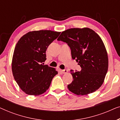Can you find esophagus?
<instances>
[{"mask_svg": "<svg viewBox=\"0 0 120 120\" xmlns=\"http://www.w3.org/2000/svg\"><path fill=\"white\" fill-rule=\"evenodd\" d=\"M60 71H61L62 73H63V74H66L68 73V70H67V69H64V70H61Z\"/></svg>", "mask_w": 120, "mask_h": 120, "instance_id": "1", "label": "esophagus"}]
</instances>
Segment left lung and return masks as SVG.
Returning a JSON list of instances; mask_svg holds the SVG:
<instances>
[{
  "mask_svg": "<svg viewBox=\"0 0 120 120\" xmlns=\"http://www.w3.org/2000/svg\"><path fill=\"white\" fill-rule=\"evenodd\" d=\"M57 40L68 44L72 58L81 68L80 71L70 70L74 80L68 90L79 96L97 90L108 69V53L101 37L88 28H70L62 32Z\"/></svg>",
  "mask_w": 120,
  "mask_h": 120,
  "instance_id": "1",
  "label": "left lung"
}]
</instances>
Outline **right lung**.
<instances>
[{
	"instance_id": "1",
	"label": "right lung",
	"mask_w": 120,
	"mask_h": 120,
	"mask_svg": "<svg viewBox=\"0 0 120 120\" xmlns=\"http://www.w3.org/2000/svg\"><path fill=\"white\" fill-rule=\"evenodd\" d=\"M60 32L50 30L32 31L19 39L15 48L12 71L15 80L24 92L39 96L45 92L58 74L55 68L43 65L46 51Z\"/></svg>"
}]
</instances>
